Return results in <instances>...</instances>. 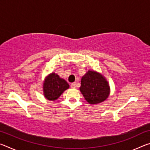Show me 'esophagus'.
Wrapping results in <instances>:
<instances>
[{
  "mask_svg": "<svg viewBox=\"0 0 150 150\" xmlns=\"http://www.w3.org/2000/svg\"><path fill=\"white\" fill-rule=\"evenodd\" d=\"M76 84H75V83H71V88H76V85H75Z\"/></svg>",
  "mask_w": 150,
  "mask_h": 150,
  "instance_id": "1",
  "label": "esophagus"
}]
</instances>
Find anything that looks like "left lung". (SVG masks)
<instances>
[{"label":"left lung","instance_id":"left-lung-1","mask_svg":"<svg viewBox=\"0 0 150 150\" xmlns=\"http://www.w3.org/2000/svg\"><path fill=\"white\" fill-rule=\"evenodd\" d=\"M79 89L90 105L103 102L110 94L108 81L103 75L95 71L88 70L83 76Z\"/></svg>","mask_w":150,"mask_h":150}]
</instances>
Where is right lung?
Returning <instances> with one entry per match:
<instances>
[{
    "label": "right lung",
    "instance_id": "obj_1",
    "mask_svg": "<svg viewBox=\"0 0 150 150\" xmlns=\"http://www.w3.org/2000/svg\"><path fill=\"white\" fill-rule=\"evenodd\" d=\"M69 88V85L67 81L60 78L57 74L52 73L45 77L43 91L44 96L47 100H55Z\"/></svg>",
    "mask_w": 150,
    "mask_h": 150
}]
</instances>
